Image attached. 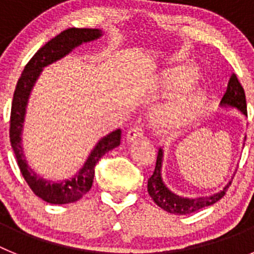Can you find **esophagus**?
<instances>
[{"instance_id":"34e87169","label":"esophagus","mask_w":254,"mask_h":254,"mask_svg":"<svg viewBox=\"0 0 254 254\" xmlns=\"http://www.w3.org/2000/svg\"><path fill=\"white\" fill-rule=\"evenodd\" d=\"M143 132H145V128H143L142 125H136L133 126L128 132H127V140L133 141L137 140V138L142 137Z\"/></svg>"}]
</instances>
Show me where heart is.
Masks as SVG:
<instances>
[{"label":"heart","mask_w":254,"mask_h":254,"mask_svg":"<svg viewBox=\"0 0 254 254\" xmlns=\"http://www.w3.org/2000/svg\"><path fill=\"white\" fill-rule=\"evenodd\" d=\"M196 80V69L190 64H182L170 69L167 75L168 89L170 91H181L193 84ZM203 102V95L201 91L190 94L188 96L173 104L172 107L165 109L159 116L158 123L165 128H174L182 123L187 122L194 116Z\"/></svg>","instance_id":"obj_1"}]
</instances>
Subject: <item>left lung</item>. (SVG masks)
I'll return each instance as SVG.
<instances>
[{
    "label": "left lung",
    "mask_w": 254,
    "mask_h": 254,
    "mask_svg": "<svg viewBox=\"0 0 254 254\" xmlns=\"http://www.w3.org/2000/svg\"><path fill=\"white\" fill-rule=\"evenodd\" d=\"M220 104L238 108L242 113L247 116L246 93H244L243 86L239 82L235 73H232V76L229 78L228 87H226V91ZM161 163H163V151L160 149L158 152V158H156L154 173L147 181V190H149L151 198L154 199V202L170 214H192L194 211L201 210L206 206L214 205L220 198H223L229 186L232 185V182H229L223 190H220L212 196L199 197V198H185V197L173 193L172 190H168L167 186L164 185L163 179H161Z\"/></svg>",
    "instance_id": "8db88e82"
}]
</instances>
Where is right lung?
I'll return each instance as SVG.
<instances>
[{"label": "right lung", "instance_id": "1", "mask_svg": "<svg viewBox=\"0 0 254 254\" xmlns=\"http://www.w3.org/2000/svg\"><path fill=\"white\" fill-rule=\"evenodd\" d=\"M100 37H102V30L99 29L69 28L60 33L57 37L44 44L26 64L13 93L10 116V141L15 156H16L17 165L31 190L46 202L53 203V205L75 202L90 190L93 186L94 174H95L96 163L100 160L103 155L120 145L122 131L116 129L96 143V146L93 149L90 156L87 158L84 167L73 178L57 182V183L49 182L30 169L22 151L21 131L29 95L43 67L61 60L80 44L93 42Z\"/></svg>", "mask_w": 254, "mask_h": 254}]
</instances>
